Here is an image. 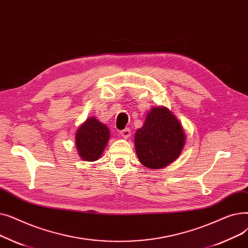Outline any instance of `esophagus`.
<instances>
[{
  "instance_id": "esophagus-1",
  "label": "esophagus",
  "mask_w": 248,
  "mask_h": 248,
  "mask_svg": "<svg viewBox=\"0 0 248 248\" xmlns=\"http://www.w3.org/2000/svg\"><path fill=\"white\" fill-rule=\"evenodd\" d=\"M120 135H121L123 138L127 139V138L131 137V129H129L128 127H126V128L123 129V131H120Z\"/></svg>"
}]
</instances>
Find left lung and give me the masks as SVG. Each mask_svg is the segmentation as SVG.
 I'll use <instances>...</instances> for the list:
<instances>
[{"instance_id": "obj_1", "label": "left lung", "mask_w": 248, "mask_h": 248, "mask_svg": "<svg viewBox=\"0 0 248 248\" xmlns=\"http://www.w3.org/2000/svg\"><path fill=\"white\" fill-rule=\"evenodd\" d=\"M186 136L177 117L164 107L153 108L135 136L140 162L149 169L173 163L185 146Z\"/></svg>"}]
</instances>
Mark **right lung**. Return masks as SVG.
Listing matches in <instances>:
<instances>
[{"label":"right lung","mask_w":248,"mask_h":248,"mask_svg":"<svg viewBox=\"0 0 248 248\" xmlns=\"http://www.w3.org/2000/svg\"><path fill=\"white\" fill-rule=\"evenodd\" d=\"M109 136V129L106 124L95 117H89L77 129L75 135L78 155L84 161L98 160L107 147Z\"/></svg>","instance_id":"add662e5"}]
</instances>
